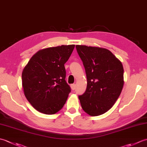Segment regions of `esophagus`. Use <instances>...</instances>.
<instances>
[{"label": "esophagus", "instance_id": "1", "mask_svg": "<svg viewBox=\"0 0 147 147\" xmlns=\"http://www.w3.org/2000/svg\"><path fill=\"white\" fill-rule=\"evenodd\" d=\"M71 88L73 90H75L76 89V85H75V84H72V85H71Z\"/></svg>", "mask_w": 147, "mask_h": 147}]
</instances>
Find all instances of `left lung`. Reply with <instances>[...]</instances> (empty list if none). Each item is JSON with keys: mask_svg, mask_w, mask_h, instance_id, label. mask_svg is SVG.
<instances>
[{"mask_svg": "<svg viewBox=\"0 0 147 147\" xmlns=\"http://www.w3.org/2000/svg\"><path fill=\"white\" fill-rule=\"evenodd\" d=\"M83 62L87 78L85 92L79 95L86 113L97 116L112 108L124 85L121 62L109 50L86 45H76Z\"/></svg>", "mask_w": 147, "mask_h": 147, "instance_id": "1", "label": "left lung"}]
</instances>
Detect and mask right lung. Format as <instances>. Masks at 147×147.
I'll return each mask as SVG.
<instances>
[{
    "instance_id": "right-lung-1",
    "label": "right lung",
    "mask_w": 147,
    "mask_h": 147,
    "mask_svg": "<svg viewBox=\"0 0 147 147\" xmlns=\"http://www.w3.org/2000/svg\"><path fill=\"white\" fill-rule=\"evenodd\" d=\"M74 45L44 49L34 54L22 73L24 95L36 111L54 114L63 107L71 88L65 80L64 64Z\"/></svg>"
}]
</instances>
